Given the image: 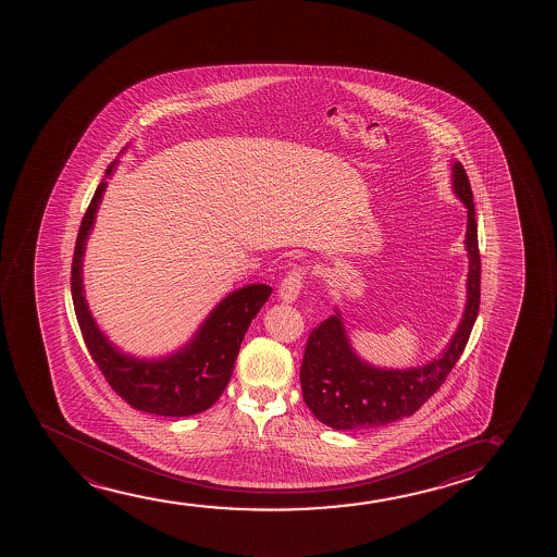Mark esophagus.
<instances>
[{
  "mask_svg": "<svg viewBox=\"0 0 557 557\" xmlns=\"http://www.w3.org/2000/svg\"><path fill=\"white\" fill-rule=\"evenodd\" d=\"M302 283H305V268H293L289 274L285 275L282 285H280L277 297H280V300H283V302H287V305L295 302L298 295H300V289H302Z\"/></svg>",
  "mask_w": 557,
  "mask_h": 557,
  "instance_id": "34e87169",
  "label": "esophagus"
}]
</instances>
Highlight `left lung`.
Returning <instances> with one entry per match:
<instances>
[{
	"instance_id": "obj_1",
	"label": "left lung",
	"mask_w": 557,
	"mask_h": 557,
	"mask_svg": "<svg viewBox=\"0 0 557 557\" xmlns=\"http://www.w3.org/2000/svg\"><path fill=\"white\" fill-rule=\"evenodd\" d=\"M450 188L466 207L468 255L466 306L455 335L437 358L424 366L388 369L369 363L354 350L341 310L313 329L300 366L305 404L313 417L335 430L376 428L411 417L434 396L455 367L480 312L481 259L472 188L460 161L450 168Z\"/></svg>"
}]
</instances>
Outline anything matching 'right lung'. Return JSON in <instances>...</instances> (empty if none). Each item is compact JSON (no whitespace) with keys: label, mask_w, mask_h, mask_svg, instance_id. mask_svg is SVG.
Wrapping results in <instances>:
<instances>
[{"label":"right lung","mask_w":557,"mask_h":557,"mask_svg":"<svg viewBox=\"0 0 557 557\" xmlns=\"http://www.w3.org/2000/svg\"><path fill=\"white\" fill-rule=\"evenodd\" d=\"M125 150V148H123ZM120 161L108 165L87 207L72 260V300L87 350L108 384L138 411L160 417H190L206 411L221 397L234 373L245 331L272 295L264 283H249L232 290L209 312L190 341L160 358H137L120 350L92 318L84 289V257L108 178Z\"/></svg>","instance_id":"obj_1"}]
</instances>
